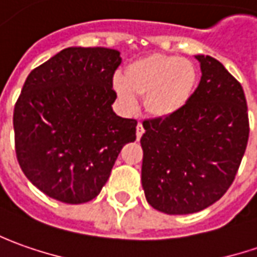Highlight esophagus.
Segmentation results:
<instances>
[{"label":"esophagus","instance_id":"esophagus-1","mask_svg":"<svg viewBox=\"0 0 257 257\" xmlns=\"http://www.w3.org/2000/svg\"><path fill=\"white\" fill-rule=\"evenodd\" d=\"M144 132H145V129H144V126H142V123L139 122L137 125V138L138 139H141V137L144 135Z\"/></svg>","mask_w":257,"mask_h":257}]
</instances>
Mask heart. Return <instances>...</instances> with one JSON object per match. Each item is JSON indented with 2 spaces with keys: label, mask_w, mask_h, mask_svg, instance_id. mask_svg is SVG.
<instances>
[{
  "label": "heart",
  "mask_w": 257,
  "mask_h": 257,
  "mask_svg": "<svg viewBox=\"0 0 257 257\" xmlns=\"http://www.w3.org/2000/svg\"><path fill=\"white\" fill-rule=\"evenodd\" d=\"M113 89L120 103L134 111L139 96L146 95V111L155 118H171L189 103L196 85L195 65L175 55H149L132 62L126 75L115 74Z\"/></svg>",
  "instance_id": "1"
}]
</instances>
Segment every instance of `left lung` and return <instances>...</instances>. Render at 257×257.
<instances>
[{"label": "left lung", "instance_id": "1", "mask_svg": "<svg viewBox=\"0 0 257 257\" xmlns=\"http://www.w3.org/2000/svg\"><path fill=\"white\" fill-rule=\"evenodd\" d=\"M200 82L186 108L145 120L142 188L168 215H189L219 200L232 185L249 139L246 98L217 59L195 55Z\"/></svg>", "mask_w": 257, "mask_h": 257}]
</instances>
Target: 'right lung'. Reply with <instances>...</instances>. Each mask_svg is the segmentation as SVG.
Returning a JSON list of instances; mask_svg holds the SVG:
<instances>
[{
	"instance_id": "1",
	"label": "right lung",
	"mask_w": 257,
	"mask_h": 257,
	"mask_svg": "<svg viewBox=\"0 0 257 257\" xmlns=\"http://www.w3.org/2000/svg\"><path fill=\"white\" fill-rule=\"evenodd\" d=\"M111 48L69 47L32 69L14 108L17 159L47 196L78 205L99 195L137 120L118 116Z\"/></svg>"
}]
</instances>
